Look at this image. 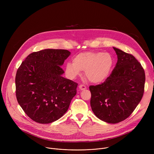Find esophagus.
<instances>
[{
  "instance_id": "esophagus-1",
  "label": "esophagus",
  "mask_w": 154,
  "mask_h": 154,
  "mask_svg": "<svg viewBox=\"0 0 154 154\" xmlns=\"http://www.w3.org/2000/svg\"><path fill=\"white\" fill-rule=\"evenodd\" d=\"M79 87V89L80 90H84L86 89V86L85 85H82V84L80 85Z\"/></svg>"
}]
</instances>
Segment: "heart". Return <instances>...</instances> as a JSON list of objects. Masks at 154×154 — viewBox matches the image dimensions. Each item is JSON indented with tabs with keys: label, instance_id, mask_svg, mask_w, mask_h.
I'll return each mask as SVG.
<instances>
[{
	"label": "heart",
	"instance_id": "1",
	"mask_svg": "<svg viewBox=\"0 0 154 154\" xmlns=\"http://www.w3.org/2000/svg\"><path fill=\"white\" fill-rule=\"evenodd\" d=\"M113 60L110 54L100 52H86L79 54L73 59V63L68 62L66 71L71 78L79 75L85 71L87 79L94 83L104 82L110 74Z\"/></svg>",
	"mask_w": 154,
	"mask_h": 154
}]
</instances>
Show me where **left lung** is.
<instances>
[{
    "mask_svg": "<svg viewBox=\"0 0 154 154\" xmlns=\"http://www.w3.org/2000/svg\"><path fill=\"white\" fill-rule=\"evenodd\" d=\"M118 61L105 81L89 88L90 104L100 120L116 124L127 119L140 102L144 91L145 72L131 54L113 48Z\"/></svg>",
    "mask_w": 154,
    "mask_h": 154,
    "instance_id": "1",
    "label": "left lung"
}]
</instances>
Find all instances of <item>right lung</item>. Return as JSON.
Segmentation results:
<instances>
[{
    "instance_id": "add662e5",
    "label": "right lung",
    "mask_w": 154,
    "mask_h": 154,
    "mask_svg": "<svg viewBox=\"0 0 154 154\" xmlns=\"http://www.w3.org/2000/svg\"><path fill=\"white\" fill-rule=\"evenodd\" d=\"M71 54L64 49H44L29 54L15 79L17 100L33 121L49 124L67 112L78 83L62 77L60 66Z\"/></svg>"
}]
</instances>
